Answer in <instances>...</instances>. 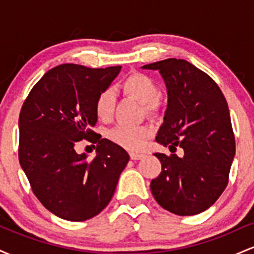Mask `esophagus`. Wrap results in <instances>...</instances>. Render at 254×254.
<instances>
[{
  "mask_svg": "<svg viewBox=\"0 0 254 254\" xmlns=\"http://www.w3.org/2000/svg\"><path fill=\"white\" fill-rule=\"evenodd\" d=\"M130 157H131V160H139V159H142V157H144V154H142V153H130Z\"/></svg>",
  "mask_w": 254,
  "mask_h": 254,
  "instance_id": "1",
  "label": "esophagus"
}]
</instances>
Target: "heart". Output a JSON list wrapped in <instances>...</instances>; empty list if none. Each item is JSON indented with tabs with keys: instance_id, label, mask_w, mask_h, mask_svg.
<instances>
[{
	"instance_id": "b5f03b06",
	"label": "heart",
	"mask_w": 254,
	"mask_h": 254,
	"mask_svg": "<svg viewBox=\"0 0 254 254\" xmlns=\"http://www.w3.org/2000/svg\"><path fill=\"white\" fill-rule=\"evenodd\" d=\"M121 89L124 94L137 99L144 105L145 110L154 111L157 107L160 90L155 81L142 72H132L122 81ZM116 98L111 89H103L94 101L95 115L101 121H109L112 117ZM151 135L149 127H131L118 125L110 131L111 141L129 150H141L145 141Z\"/></svg>"
}]
</instances>
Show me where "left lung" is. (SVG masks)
I'll use <instances>...</instances> for the list:
<instances>
[{"label":"left lung","mask_w":254,"mask_h":254,"mask_svg":"<svg viewBox=\"0 0 254 254\" xmlns=\"http://www.w3.org/2000/svg\"><path fill=\"white\" fill-rule=\"evenodd\" d=\"M142 68L159 70L168 95L156 142L172 154H154L161 173L151 180V193L173 214H199L222 194L235 155L226 98L208 74L185 60L168 58ZM177 146L184 150V157L174 154Z\"/></svg>","instance_id":"obj_1"}]
</instances>
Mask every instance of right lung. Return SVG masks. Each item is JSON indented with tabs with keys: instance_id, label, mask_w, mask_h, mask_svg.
<instances>
[{
	"instance_id": "1",
	"label": "right lung",
	"mask_w": 254,
	"mask_h": 254,
	"mask_svg": "<svg viewBox=\"0 0 254 254\" xmlns=\"http://www.w3.org/2000/svg\"><path fill=\"white\" fill-rule=\"evenodd\" d=\"M121 69L61 64L34 84L20 111V165L40 203L63 220L86 221L103 211L129 162L121 145L92 130L95 98ZM82 139L97 143L94 159L74 151Z\"/></svg>"
}]
</instances>
